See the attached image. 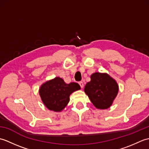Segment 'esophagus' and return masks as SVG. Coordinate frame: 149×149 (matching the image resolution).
I'll list each match as a JSON object with an SVG mask.
<instances>
[{"label": "esophagus", "instance_id": "1", "mask_svg": "<svg viewBox=\"0 0 149 149\" xmlns=\"http://www.w3.org/2000/svg\"><path fill=\"white\" fill-rule=\"evenodd\" d=\"M79 85H80V86H81V88H83L84 87V84H83V82H82V81L79 82Z\"/></svg>", "mask_w": 149, "mask_h": 149}]
</instances>
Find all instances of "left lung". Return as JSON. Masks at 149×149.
Here are the masks:
<instances>
[{
  "label": "left lung",
  "instance_id": "obj_1",
  "mask_svg": "<svg viewBox=\"0 0 149 149\" xmlns=\"http://www.w3.org/2000/svg\"><path fill=\"white\" fill-rule=\"evenodd\" d=\"M90 78L91 81L85 86V93L97 108H108L118 93L116 82L107 74L99 72L94 73Z\"/></svg>",
  "mask_w": 149,
  "mask_h": 149
}]
</instances>
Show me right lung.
I'll list each match as a JSON object with an SVG mask.
<instances>
[{"instance_id": "obj_1", "label": "right lung", "mask_w": 149, "mask_h": 149, "mask_svg": "<svg viewBox=\"0 0 149 149\" xmlns=\"http://www.w3.org/2000/svg\"><path fill=\"white\" fill-rule=\"evenodd\" d=\"M80 88L79 84L76 83L66 84L61 78L56 77L43 84L39 92L47 108L54 111H60L69 102L70 94Z\"/></svg>"}]
</instances>
